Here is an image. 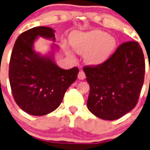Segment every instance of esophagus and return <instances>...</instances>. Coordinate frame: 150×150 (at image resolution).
Returning a JSON list of instances; mask_svg holds the SVG:
<instances>
[{
  "label": "esophagus",
  "mask_w": 150,
  "mask_h": 150,
  "mask_svg": "<svg viewBox=\"0 0 150 150\" xmlns=\"http://www.w3.org/2000/svg\"><path fill=\"white\" fill-rule=\"evenodd\" d=\"M78 78H79V79H80V80H83V79H85V72L83 71H80L79 73V75H78Z\"/></svg>",
  "instance_id": "obj_1"
}]
</instances>
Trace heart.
I'll return each instance as SVG.
<instances>
[{
	"mask_svg": "<svg viewBox=\"0 0 150 150\" xmlns=\"http://www.w3.org/2000/svg\"><path fill=\"white\" fill-rule=\"evenodd\" d=\"M73 49L85 56L89 65H98L106 62L114 52L117 40L102 30H94L86 33H74L71 36Z\"/></svg>",
	"mask_w": 150,
	"mask_h": 150,
	"instance_id": "1",
	"label": "heart"
}]
</instances>
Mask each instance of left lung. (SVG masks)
Returning a JSON list of instances; mask_svg holds the SVG:
<instances>
[{
  "instance_id": "obj_1",
  "label": "left lung",
  "mask_w": 150,
  "mask_h": 150,
  "mask_svg": "<svg viewBox=\"0 0 150 150\" xmlns=\"http://www.w3.org/2000/svg\"><path fill=\"white\" fill-rule=\"evenodd\" d=\"M83 70L90 85L87 106L94 115L114 120L135 108L145 75L144 56L138 42H124L104 63Z\"/></svg>"
}]
</instances>
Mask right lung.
<instances>
[{
	"label": "right lung",
	"mask_w": 150,
	"mask_h": 150,
	"mask_svg": "<svg viewBox=\"0 0 150 150\" xmlns=\"http://www.w3.org/2000/svg\"><path fill=\"white\" fill-rule=\"evenodd\" d=\"M55 30L36 26L21 33L11 53L9 79L13 98L23 111L30 115L50 114L59 106L65 91L77 79L79 69H62L56 65V44L46 55L34 50L39 37L56 41Z\"/></svg>",
	"instance_id": "right-lung-1"
}]
</instances>
